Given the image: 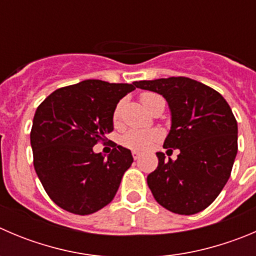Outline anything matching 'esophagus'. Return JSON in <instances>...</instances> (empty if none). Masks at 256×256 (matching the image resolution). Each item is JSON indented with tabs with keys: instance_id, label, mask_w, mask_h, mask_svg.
I'll return each mask as SVG.
<instances>
[{
	"instance_id": "esophagus-1",
	"label": "esophagus",
	"mask_w": 256,
	"mask_h": 256,
	"mask_svg": "<svg viewBox=\"0 0 256 256\" xmlns=\"http://www.w3.org/2000/svg\"><path fill=\"white\" fill-rule=\"evenodd\" d=\"M140 152H137V150H133L132 152V157L134 158V160H138V158H140Z\"/></svg>"
}]
</instances>
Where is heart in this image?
<instances>
[{"label":"heart","instance_id":"b5f03b06","mask_svg":"<svg viewBox=\"0 0 256 256\" xmlns=\"http://www.w3.org/2000/svg\"><path fill=\"white\" fill-rule=\"evenodd\" d=\"M160 98L158 94L146 93L140 94V102L143 106L150 110L152 106L157 103ZM122 116V103L116 106L113 113V122L116 124L119 123ZM163 137V133L160 130H130L120 136V143L126 148L133 150H150L157 142H160Z\"/></svg>","mask_w":256,"mask_h":256}]
</instances>
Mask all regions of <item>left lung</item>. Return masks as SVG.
I'll return each mask as SVG.
<instances>
[{"instance_id":"left-lung-1","label":"left lung","mask_w":256,"mask_h":256,"mask_svg":"<svg viewBox=\"0 0 256 256\" xmlns=\"http://www.w3.org/2000/svg\"><path fill=\"white\" fill-rule=\"evenodd\" d=\"M168 102L172 126L164 148H178L176 160L158 152L147 184L160 206L178 215L205 210L222 191L238 153V122L212 88L186 76L136 82Z\"/></svg>"}]
</instances>
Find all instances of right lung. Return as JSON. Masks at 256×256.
I'll return each instance as SVG.
<instances>
[{"mask_svg":"<svg viewBox=\"0 0 256 256\" xmlns=\"http://www.w3.org/2000/svg\"><path fill=\"white\" fill-rule=\"evenodd\" d=\"M136 89L89 79L55 90L36 109L30 133L34 167L54 202L68 212L90 215L116 196L132 153L113 146L108 157L93 147L113 130L118 102Z\"/></svg>","mask_w":256,"mask_h":256,"instance_id":"add662e5","label":"right lung"}]
</instances>
